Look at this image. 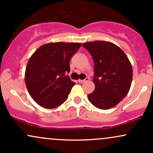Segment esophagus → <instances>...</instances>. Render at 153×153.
Masks as SVG:
<instances>
[{"label":"esophagus","mask_w":153,"mask_h":153,"mask_svg":"<svg viewBox=\"0 0 153 153\" xmlns=\"http://www.w3.org/2000/svg\"><path fill=\"white\" fill-rule=\"evenodd\" d=\"M88 80H89V78H86L85 79H84V80H80V79H79L78 80V82H86V81H88Z\"/></svg>","instance_id":"esophagus-1"}]
</instances>
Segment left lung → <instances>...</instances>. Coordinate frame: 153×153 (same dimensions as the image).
<instances>
[{
	"label": "left lung",
	"mask_w": 153,
	"mask_h": 153,
	"mask_svg": "<svg viewBox=\"0 0 153 153\" xmlns=\"http://www.w3.org/2000/svg\"><path fill=\"white\" fill-rule=\"evenodd\" d=\"M94 61V92L89 101L100 109H108L127 96L132 80V68L125 53L110 42L95 41L82 44Z\"/></svg>",
	"instance_id": "left-lung-1"
}]
</instances>
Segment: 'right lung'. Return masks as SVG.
Wrapping results in <instances>:
<instances>
[{"label": "right lung", "mask_w": 153, "mask_h": 153, "mask_svg": "<svg viewBox=\"0 0 153 153\" xmlns=\"http://www.w3.org/2000/svg\"><path fill=\"white\" fill-rule=\"evenodd\" d=\"M80 46V43H47L29 58L25 71L26 86L39 106L53 108L68 99L75 83L65 74L70 73V60Z\"/></svg>", "instance_id": "add662e5"}]
</instances>
